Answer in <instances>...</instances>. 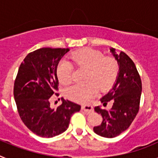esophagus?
I'll use <instances>...</instances> for the list:
<instances>
[{"instance_id": "34e87169", "label": "esophagus", "mask_w": 158, "mask_h": 158, "mask_svg": "<svg viewBox=\"0 0 158 158\" xmlns=\"http://www.w3.org/2000/svg\"><path fill=\"white\" fill-rule=\"evenodd\" d=\"M81 108L82 110H84L87 114L93 111V107L92 105H90V104H85V105H82Z\"/></svg>"}]
</instances>
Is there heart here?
<instances>
[{
	"label": "heart",
	"mask_w": 158,
	"mask_h": 158,
	"mask_svg": "<svg viewBox=\"0 0 158 158\" xmlns=\"http://www.w3.org/2000/svg\"><path fill=\"white\" fill-rule=\"evenodd\" d=\"M69 59L79 67L89 69L87 80L85 85L76 84L65 89L66 98L78 103H85L95 96L98 86L103 90L109 89L118 74V63L115 58L105 57L100 51L85 48L73 52ZM73 65L66 59L62 60L57 67V76L60 83L68 85L73 80ZM91 81L90 82V81Z\"/></svg>",
	"instance_id": "b5f03b06"
}]
</instances>
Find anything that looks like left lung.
I'll return each mask as SVG.
<instances>
[{"instance_id": "obj_1", "label": "left lung", "mask_w": 158, "mask_h": 158, "mask_svg": "<svg viewBox=\"0 0 158 158\" xmlns=\"http://www.w3.org/2000/svg\"><path fill=\"white\" fill-rule=\"evenodd\" d=\"M118 62V73L112 89L100 99L103 105L109 101L113 103L110 110L95 107V111L103 118L101 124L93 127L96 135L104 138H115L126 131L133 122L139 110L142 81L135 63L127 54L121 51L115 53L110 49Z\"/></svg>"}]
</instances>
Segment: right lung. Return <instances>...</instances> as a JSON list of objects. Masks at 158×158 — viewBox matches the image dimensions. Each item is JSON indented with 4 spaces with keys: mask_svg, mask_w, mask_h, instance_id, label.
<instances>
[{
    "mask_svg": "<svg viewBox=\"0 0 158 158\" xmlns=\"http://www.w3.org/2000/svg\"><path fill=\"white\" fill-rule=\"evenodd\" d=\"M69 48L38 49L25 57L14 83V99L23 123L43 138L57 136L69 127L73 114L81 106L62 98V104L51 108L49 100L58 90L57 67Z\"/></svg>",
    "mask_w": 158,
    "mask_h": 158,
    "instance_id": "right-lung-1",
    "label": "right lung"
}]
</instances>
